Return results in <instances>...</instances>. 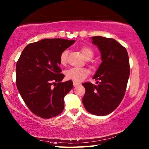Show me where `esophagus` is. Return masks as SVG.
Segmentation results:
<instances>
[{
    "instance_id": "1",
    "label": "esophagus",
    "mask_w": 149,
    "mask_h": 149,
    "mask_svg": "<svg viewBox=\"0 0 149 149\" xmlns=\"http://www.w3.org/2000/svg\"><path fill=\"white\" fill-rule=\"evenodd\" d=\"M73 84H74V87H75V86H79V84H81L80 83H76V82H73Z\"/></svg>"
}]
</instances>
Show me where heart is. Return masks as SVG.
<instances>
[{
	"mask_svg": "<svg viewBox=\"0 0 149 149\" xmlns=\"http://www.w3.org/2000/svg\"><path fill=\"white\" fill-rule=\"evenodd\" d=\"M81 51L83 56L86 59H90L93 58L94 52L93 49L88 46H83L80 48ZM69 52L68 50H65L61 53L59 56V61L61 64L65 65L68 61ZM90 74L89 70L86 68H71L65 72L66 77L68 79L75 81H81L88 76Z\"/></svg>",
	"mask_w": 149,
	"mask_h": 149,
	"instance_id": "obj_1",
	"label": "heart"
}]
</instances>
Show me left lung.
I'll list each match as a JSON object with an SVG mask.
<instances>
[{"label":"left lung","instance_id":"8db88e82","mask_svg":"<svg viewBox=\"0 0 149 149\" xmlns=\"http://www.w3.org/2000/svg\"><path fill=\"white\" fill-rule=\"evenodd\" d=\"M91 39L100 50L102 62L93 77L97 84H83L86 90L83 103L90 113L104 116L113 112L124 97L130 74L129 56L115 40L102 36Z\"/></svg>","mask_w":149,"mask_h":149}]
</instances>
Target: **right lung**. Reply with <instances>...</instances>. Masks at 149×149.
I'll return each mask as SVG.
<instances>
[{
	"label": "right lung",
	"mask_w": 149,
	"mask_h": 149,
	"mask_svg": "<svg viewBox=\"0 0 149 149\" xmlns=\"http://www.w3.org/2000/svg\"><path fill=\"white\" fill-rule=\"evenodd\" d=\"M75 40L43 39L28 44L16 65L19 93L34 115L50 118L64 109V97L73 88L72 81L61 83L59 56Z\"/></svg>",
	"instance_id": "right-lung-1"
}]
</instances>
